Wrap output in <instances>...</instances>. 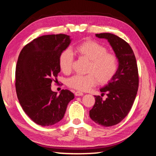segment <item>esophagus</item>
Masks as SVG:
<instances>
[{
	"mask_svg": "<svg viewBox=\"0 0 156 156\" xmlns=\"http://www.w3.org/2000/svg\"><path fill=\"white\" fill-rule=\"evenodd\" d=\"M83 95V92H80V91H76L75 92V96H81Z\"/></svg>",
	"mask_w": 156,
	"mask_h": 156,
	"instance_id": "1",
	"label": "esophagus"
}]
</instances>
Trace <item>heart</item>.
Wrapping results in <instances>:
<instances>
[{
    "label": "heart",
    "mask_w": 156,
    "mask_h": 156,
    "mask_svg": "<svg viewBox=\"0 0 156 156\" xmlns=\"http://www.w3.org/2000/svg\"><path fill=\"white\" fill-rule=\"evenodd\" d=\"M75 51L80 58L89 60L86 75H75L68 78L67 85L78 91H87L98 83L105 84L114 77L118 68L117 56L103 44L94 40H87L78 44ZM73 56L69 49L64 50L60 55V70L68 74L72 70Z\"/></svg>",
    "instance_id": "obj_1"
}]
</instances>
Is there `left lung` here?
I'll return each mask as SVG.
<instances>
[{
	"mask_svg": "<svg viewBox=\"0 0 156 156\" xmlns=\"http://www.w3.org/2000/svg\"><path fill=\"white\" fill-rule=\"evenodd\" d=\"M96 36L109 42L118 57V68L112 80L100 89L103 95L107 94L106 100L95 96L89 116L98 125L112 126L120 122L133 106L139 85L138 65L131 47L123 39L110 33Z\"/></svg>",
	"mask_w": 156,
	"mask_h": 156,
	"instance_id": "1",
	"label": "left lung"
}]
</instances>
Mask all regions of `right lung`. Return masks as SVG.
<instances>
[{
	"instance_id": "obj_1",
	"label": "right lung",
	"mask_w": 156,
	"mask_h": 156,
	"mask_svg": "<svg viewBox=\"0 0 156 156\" xmlns=\"http://www.w3.org/2000/svg\"><path fill=\"white\" fill-rule=\"evenodd\" d=\"M71 43L66 34L44 35L23 47L16 67V91L23 109L31 120L46 126L61 120L74 94L62 89L51 91L60 72L59 57Z\"/></svg>"
}]
</instances>
